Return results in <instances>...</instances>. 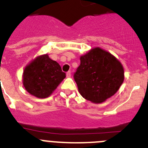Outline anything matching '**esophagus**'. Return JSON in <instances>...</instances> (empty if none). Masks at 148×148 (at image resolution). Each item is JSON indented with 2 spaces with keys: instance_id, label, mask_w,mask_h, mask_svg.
Instances as JSON below:
<instances>
[{
  "instance_id": "1",
  "label": "esophagus",
  "mask_w": 148,
  "mask_h": 148,
  "mask_svg": "<svg viewBox=\"0 0 148 148\" xmlns=\"http://www.w3.org/2000/svg\"><path fill=\"white\" fill-rule=\"evenodd\" d=\"M66 77H67V78H70V77H71V71H68L67 73H66Z\"/></svg>"
}]
</instances>
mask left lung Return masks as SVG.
Returning a JSON list of instances; mask_svg holds the SVG:
<instances>
[{"instance_id": "obj_1", "label": "left lung", "mask_w": 148, "mask_h": 148, "mask_svg": "<svg viewBox=\"0 0 148 148\" xmlns=\"http://www.w3.org/2000/svg\"><path fill=\"white\" fill-rule=\"evenodd\" d=\"M74 74L79 93L91 102L105 101L119 90L125 78L122 64L108 51L95 47L80 57Z\"/></svg>"}]
</instances>
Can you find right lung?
I'll use <instances>...</instances> for the list:
<instances>
[{
  "label": "right lung",
  "mask_w": 148,
  "mask_h": 148,
  "mask_svg": "<svg viewBox=\"0 0 148 148\" xmlns=\"http://www.w3.org/2000/svg\"><path fill=\"white\" fill-rule=\"evenodd\" d=\"M65 77L59 64L44 54L36 57L24 68L23 84L29 93L38 99H45L53 93Z\"/></svg>",
  "instance_id": "add662e5"
}]
</instances>
